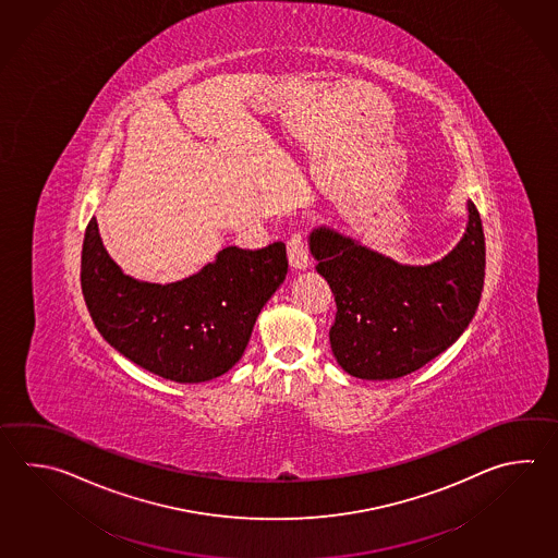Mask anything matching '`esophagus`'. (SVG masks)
Wrapping results in <instances>:
<instances>
[{
	"label": "esophagus",
	"instance_id": "esophagus-1",
	"mask_svg": "<svg viewBox=\"0 0 558 558\" xmlns=\"http://www.w3.org/2000/svg\"><path fill=\"white\" fill-rule=\"evenodd\" d=\"M288 260H290V266L296 270H306L310 266L307 242L302 232H294L288 240Z\"/></svg>",
	"mask_w": 558,
	"mask_h": 558
}]
</instances>
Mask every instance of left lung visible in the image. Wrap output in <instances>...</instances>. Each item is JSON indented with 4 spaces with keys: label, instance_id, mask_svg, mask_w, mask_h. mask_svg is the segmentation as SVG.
I'll return each instance as SVG.
<instances>
[{
    "label": "left lung",
    "instance_id": "obj_1",
    "mask_svg": "<svg viewBox=\"0 0 558 558\" xmlns=\"http://www.w3.org/2000/svg\"><path fill=\"white\" fill-rule=\"evenodd\" d=\"M465 234L441 260L399 264L328 227L307 236L316 270L336 298L333 357L360 379H398L456 343L477 312L485 234L466 201Z\"/></svg>",
    "mask_w": 558,
    "mask_h": 558
}]
</instances>
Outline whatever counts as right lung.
Returning a JSON list of instances; mask_svg holds the SVG:
<instances>
[{
	"mask_svg": "<svg viewBox=\"0 0 558 558\" xmlns=\"http://www.w3.org/2000/svg\"><path fill=\"white\" fill-rule=\"evenodd\" d=\"M286 272V244L274 242L260 251L222 248L179 282H143L105 251L95 218L81 252V290L95 328L133 364L179 384L215 379L239 362Z\"/></svg>",
	"mask_w": 558,
	"mask_h": 558,
	"instance_id": "1",
	"label": "right lung"
}]
</instances>
